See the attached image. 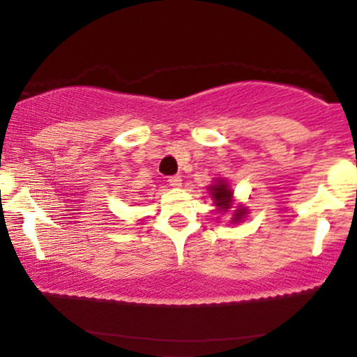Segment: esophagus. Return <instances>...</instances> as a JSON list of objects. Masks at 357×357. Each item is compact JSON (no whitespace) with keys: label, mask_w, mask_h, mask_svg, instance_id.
Listing matches in <instances>:
<instances>
[{"label":"esophagus","mask_w":357,"mask_h":357,"mask_svg":"<svg viewBox=\"0 0 357 357\" xmlns=\"http://www.w3.org/2000/svg\"><path fill=\"white\" fill-rule=\"evenodd\" d=\"M167 181H169V186H173V188H179L183 184V179H181V176H179V174L171 176V178L167 179Z\"/></svg>","instance_id":"obj_1"}]
</instances>
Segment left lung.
Segmentation results:
<instances>
[{
	"label": "left lung",
	"mask_w": 357,
	"mask_h": 357,
	"mask_svg": "<svg viewBox=\"0 0 357 357\" xmlns=\"http://www.w3.org/2000/svg\"><path fill=\"white\" fill-rule=\"evenodd\" d=\"M208 191H210L211 198L215 199V206H218V211L227 213L230 210L233 204V191L230 184L225 181V179H215V183H213L211 186H208ZM247 213V208H245L243 204H238V206L235 208V211H233L231 221L236 223V221H240Z\"/></svg>",
	"instance_id": "1"
}]
</instances>
